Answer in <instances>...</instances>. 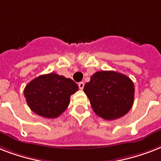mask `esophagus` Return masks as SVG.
<instances>
[{
	"instance_id": "1",
	"label": "esophagus",
	"mask_w": 161,
	"mask_h": 161,
	"mask_svg": "<svg viewBox=\"0 0 161 161\" xmlns=\"http://www.w3.org/2000/svg\"><path fill=\"white\" fill-rule=\"evenodd\" d=\"M78 87H79V88H80L81 90H82V89H83V87H84V83H83V82H80V83H78Z\"/></svg>"
}]
</instances>
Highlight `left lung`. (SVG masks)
Returning <instances> with one entry per match:
<instances>
[{
    "label": "left lung",
    "mask_w": 161,
    "mask_h": 161,
    "mask_svg": "<svg viewBox=\"0 0 161 161\" xmlns=\"http://www.w3.org/2000/svg\"><path fill=\"white\" fill-rule=\"evenodd\" d=\"M96 114L106 120L117 119L132 108L135 86L129 77L114 71L97 72L83 88Z\"/></svg>",
    "instance_id": "8db88e82"
}]
</instances>
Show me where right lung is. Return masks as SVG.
Wrapping results in <instances>:
<instances>
[{
    "instance_id": "obj_1",
    "label": "right lung",
    "mask_w": 161,
    "mask_h": 161,
    "mask_svg": "<svg viewBox=\"0 0 161 161\" xmlns=\"http://www.w3.org/2000/svg\"><path fill=\"white\" fill-rule=\"evenodd\" d=\"M78 90V84L71 78L51 73L31 80L24 89V96L34 113L53 119L65 111L70 103V96Z\"/></svg>"
}]
</instances>
